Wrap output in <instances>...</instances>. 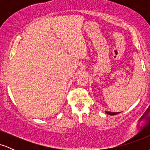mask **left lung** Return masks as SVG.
Instances as JSON below:
<instances>
[{
	"instance_id": "left-lung-1",
	"label": "left lung",
	"mask_w": 150,
	"mask_h": 150,
	"mask_svg": "<svg viewBox=\"0 0 150 150\" xmlns=\"http://www.w3.org/2000/svg\"><path fill=\"white\" fill-rule=\"evenodd\" d=\"M105 113H107V114H108V115H111V116H112V115H116V114H118V113H119V112H117V113H115V112H109V111H105Z\"/></svg>"
}]
</instances>
